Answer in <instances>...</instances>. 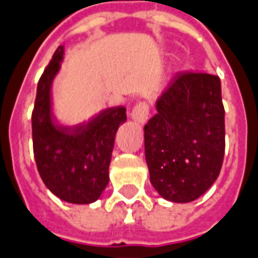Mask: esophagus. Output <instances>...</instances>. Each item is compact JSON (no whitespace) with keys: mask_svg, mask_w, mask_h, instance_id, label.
<instances>
[{"mask_svg":"<svg viewBox=\"0 0 258 258\" xmlns=\"http://www.w3.org/2000/svg\"><path fill=\"white\" fill-rule=\"evenodd\" d=\"M150 115V105L147 101H140L135 107H133L132 112H131V116L132 119H135L139 123H146L147 119H149Z\"/></svg>","mask_w":258,"mask_h":258,"instance_id":"obj_1","label":"esophagus"}]
</instances>
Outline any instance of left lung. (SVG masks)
<instances>
[{
  "label": "left lung",
  "mask_w": 258,
  "mask_h": 258,
  "mask_svg": "<svg viewBox=\"0 0 258 258\" xmlns=\"http://www.w3.org/2000/svg\"><path fill=\"white\" fill-rule=\"evenodd\" d=\"M150 182L173 203L196 200L220 175L225 153L221 80L208 72H178L144 125Z\"/></svg>",
  "instance_id": "left-lung-1"
}]
</instances>
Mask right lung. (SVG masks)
Wrapping results in <instances>:
<instances>
[{
	"label": "right lung",
	"instance_id": "right-lung-1",
	"mask_svg": "<svg viewBox=\"0 0 258 258\" xmlns=\"http://www.w3.org/2000/svg\"><path fill=\"white\" fill-rule=\"evenodd\" d=\"M62 56L59 45L38 80L32 114L33 151L40 176L56 197L90 204L108 184L115 135L126 120V108L104 109L82 125H61L51 111V85Z\"/></svg>",
	"mask_w": 258,
	"mask_h": 258
}]
</instances>
